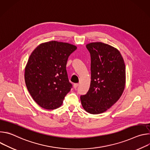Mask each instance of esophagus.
<instances>
[{
    "label": "esophagus",
    "mask_w": 150,
    "mask_h": 150,
    "mask_svg": "<svg viewBox=\"0 0 150 150\" xmlns=\"http://www.w3.org/2000/svg\"><path fill=\"white\" fill-rule=\"evenodd\" d=\"M78 83H75V84L74 85V88L75 89H76V88L78 87Z\"/></svg>",
    "instance_id": "34e87169"
}]
</instances>
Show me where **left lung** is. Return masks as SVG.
<instances>
[{"label": "left lung", "instance_id": "left-lung-1", "mask_svg": "<svg viewBox=\"0 0 150 150\" xmlns=\"http://www.w3.org/2000/svg\"><path fill=\"white\" fill-rule=\"evenodd\" d=\"M86 47L91 54V83L88 93L80 98L85 111L98 115L110 109L122 95L125 65L120 52L110 45L93 42Z\"/></svg>", "mask_w": 150, "mask_h": 150}]
</instances>
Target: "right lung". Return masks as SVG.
I'll use <instances>...</instances> for the list:
<instances>
[{"mask_svg":"<svg viewBox=\"0 0 150 150\" xmlns=\"http://www.w3.org/2000/svg\"><path fill=\"white\" fill-rule=\"evenodd\" d=\"M76 49L68 42L50 41L40 44L30 56L25 68V84L42 108H59L71 91L66 66L68 57Z\"/></svg>","mask_w":150,"mask_h":150,"instance_id":"1","label":"right lung"}]
</instances>
